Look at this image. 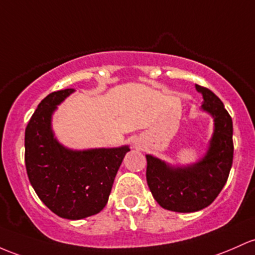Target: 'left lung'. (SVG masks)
<instances>
[{"mask_svg": "<svg viewBox=\"0 0 255 255\" xmlns=\"http://www.w3.org/2000/svg\"><path fill=\"white\" fill-rule=\"evenodd\" d=\"M202 93L203 110L214 117L215 130L207 155L187 168L172 169L161 159L147 155L146 180L162 208L189 213L206 208L226 184L234 159L232 120L222 100L211 89L196 85Z\"/></svg>", "mask_w": 255, "mask_h": 255, "instance_id": "8db88e82", "label": "left lung"}]
</instances>
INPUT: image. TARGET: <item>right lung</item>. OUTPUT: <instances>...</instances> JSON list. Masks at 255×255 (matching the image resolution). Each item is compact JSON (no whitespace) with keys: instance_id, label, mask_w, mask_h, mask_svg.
Wrapping results in <instances>:
<instances>
[{"instance_id":"add662e5","label":"right lung","mask_w":255,"mask_h":255,"mask_svg":"<svg viewBox=\"0 0 255 255\" xmlns=\"http://www.w3.org/2000/svg\"><path fill=\"white\" fill-rule=\"evenodd\" d=\"M74 89L53 92L38 104L25 129L27 177L53 213L71 220L99 213L106 206L128 146L71 151L54 139L50 117Z\"/></svg>"}]
</instances>
